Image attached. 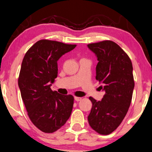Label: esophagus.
Returning <instances> with one entry per match:
<instances>
[{"instance_id":"esophagus-1","label":"esophagus","mask_w":152,"mask_h":152,"mask_svg":"<svg viewBox=\"0 0 152 152\" xmlns=\"http://www.w3.org/2000/svg\"><path fill=\"white\" fill-rule=\"evenodd\" d=\"M75 100L77 102H79L82 100V97H75Z\"/></svg>"}]
</instances>
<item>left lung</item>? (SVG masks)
<instances>
[{
  "label": "left lung",
  "instance_id": "obj_1",
  "mask_svg": "<svg viewBox=\"0 0 152 152\" xmlns=\"http://www.w3.org/2000/svg\"><path fill=\"white\" fill-rule=\"evenodd\" d=\"M95 54L98 63L96 80L104 92L102 99L92 103L88 122L91 127L100 134H111L124 119L132 98L134 81L133 67L127 54L111 40L87 45Z\"/></svg>",
  "mask_w": 152,
  "mask_h": 152
}]
</instances>
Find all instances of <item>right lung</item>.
Instances as JSON below:
<instances>
[{
	"label": "right lung",
	"mask_w": 152,
	"mask_h": 152,
	"mask_svg": "<svg viewBox=\"0 0 152 152\" xmlns=\"http://www.w3.org/2000/svg\"><path fill=\"white\" fill-rule=\"evenodd\" d=\"M76 46L40 40L23 60L18 77L21 97L31 122L45 133L62 127L72 113L73 96L59 94L50 86L58 77V60Z\"/></svg>",
	"instance_id": "obj_1"
}]
</instances>
